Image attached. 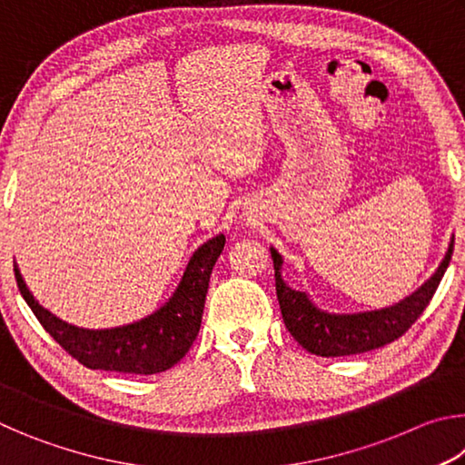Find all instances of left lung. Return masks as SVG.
Masks as SVG:
<instances>
[{"instance_id":"obj_1","label":"left lung","mask_w":465,"mask_h":465,"mask_svg":"<svg viewBox=\"0 0 465 465\" xmlns=\"http://www.w3.org/2000/svg\"><path fill=\"white\" fill-rule=\"evenodd\" d=\"M451 254L453 242L450 243V250H447L443 262L439 264L437 272L420 289H416L412 295H408L396 305L363 313H328L318 310L308 295L291 289L281 279L282 258L277 250L271 248L282 322H285L291 336L305 351L318 357L359 355V352L380 349V346L390 344L402 336L427 310L447 266H450Z\"/></svg>"}]
</instances>
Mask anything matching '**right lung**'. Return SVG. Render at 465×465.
Instances as JSON below:
<instances>
[{
    "mask_svg": "<svg viewBox=\"0 0 465 465\" xmlns=\"http://www.w3.org/2000/svg\"><path fill=\"white\" fill-rule=\"evenodd\" d=\"M223 246V233L203 243L193 254L183 281L163 308L133 324L110 330L77 328L53 316L30 293L15 264L14 274L20 293L36 320L82 365L102 371L152 375L174 367L193 346L201 328L211 271Z\"/></svg>",
    "mask_w": 465,
    "mask_h": 465,
    "instance_id": "add662e5",
    "label": "right lung"
}]
</instances>
